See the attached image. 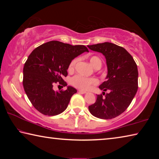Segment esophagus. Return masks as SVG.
Wrapping results in <instances>:
<instances>
[{"mask_svg": "<svg viewBox=\"0 0 159 159\" xmlns=\"http://www.w3.org/2000/svg\"><path fill=\"white\" fill-rule=\"evenodd\" d=\"M79 93L80 94H85V93H86V91L80 90H79Z\"/></svg>", "mask_w": 159, "mask_h": 159, "instance_id": "obj_1", "label": "esophagus"}]
</instances>
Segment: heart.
<instances>
[{"instance_id": "heart-1", "label": "heart", "mask_w": 159, "mask_h": 159, "mask_svg": "<svg viewBox=\"0 0 159 159\" xmlns=\"http://www.w3.org/2000/svg\"><path fill=\"white\" fill-rule=\"evenodd\" d=\"M91 64L95 69H99L102 66V60L98 56H91L89 59ZM77 62V59H74L70 62L68 71L69 72H73L75 69V66ZM71 84L75 88L83 90H89L91 87L98 84V80L95 78H85L80 75H76L71 79Z\"/></svg>"}]
</instances>
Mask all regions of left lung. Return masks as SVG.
Masks as SVG:
<instances>
[{
	"instance_id": "8db88e82",
	"label": "left lung",
	"mask_w": 159,
	"mask_h": 159,
	"mask_svg": "<svg viewBox=\"0 0 159 159\" xmlns=\"http://www.w3.org/2000/svg\"><path fill=\"white\" fill-rule=\"evenodd\" d=\"M88 47L103 54L108 69L107 80L99 86L108 93L97 95L96 102L88 109L91 114L102 119L117 117L125 111L138 91V66L130 54L123 47L109 42Z\"/></svg>"
}]
</instances>
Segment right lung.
<instances>
[{"label":"right lung","instance_id":"right-lung-1","mask_svg":"<svg viewBox=\"0 0 159 159\" xmlns=\"http://www.w3.org/2000/svg\"><path fill=\"white\" fill-rule=\"evenodd\" d=\"M84 52L85 45H71L57 41L45 43L32 51L23 69V86L35 109L46 116H56L65 110L77 90L68 86L55 91L56 83L66 86L63 80L72 60Z\"/></svg>","mask_w":159,"mask_h":159}]
</instances>
